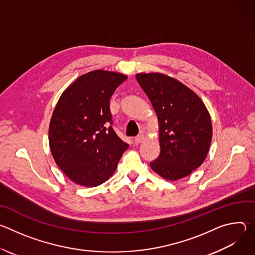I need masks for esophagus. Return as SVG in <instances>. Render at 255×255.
<instances>
[{"label": "esophagus", "mask_w": 255, "mask_h": 255, "mask_svg": "<svg viewBox=\"0 0 255 255\" xmlns=\"http://www.w3.org/2000/svg\"><path fill=\"white\" fill-rule=\"evenodd\" d=\"M143 140H144V136H143V135H138V136H136V137L134 138V142H135L136 144L141 143Z\"/></svg>", "instance_id": "esophagus-1"}]
</instances>
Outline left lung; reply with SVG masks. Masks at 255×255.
Instances as JSON below:
<instances>
[{"label":"left lung","instance_id":"8db88e82","mask_svg":"<svg viewBox=\"0 0 255 255\" xmlns=\"http://www.w3.org/2000/svg\"><path fill=\"white\" fill-rule=\"evenodd\" d=\"M158 120L159 156L150 162L167 180L183 178L206 159L212 141V122L203 101L190 88L168 76L137 74Z\"/></svg>","mask_w":255,"mask_h":255}]
</instances>
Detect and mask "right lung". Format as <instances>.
<instances>
[{
  "instance_id": "1",
  "label": "right lung",
  "mask_w": 255,
  "mask_h": 255,
  "mask_svg": "<svg viewBox=\"0 0 255 255\" xmlns=\"http://www.w3.org/2000/svg\"><path fill=\"white\" fill-rule=\"evenodd\" d=\"M127 80L97 69L81 76L60 96L49 124V146L58 167L74 183L97 187L113 175L129 145L112 128L110 99Z\"/></svg>"
}]
</instances>
